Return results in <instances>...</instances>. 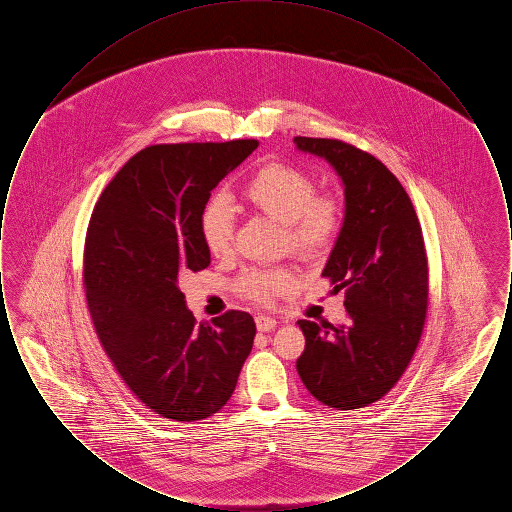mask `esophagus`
I'll return each instance as SVG.
<instances>
[{
    "mask_svg": "<svg viewBox=\"0 0 512 512\" xmlns=\"http://www.w3.org/2000/svg\"><path fill=\"white\" fill-rule=\"evenodd\" d=\"M255 324H257V330H259V332H270V330L276 326V320L272 317L259 315V317H255Z\"/></svg>",
    "mask_w": 512,
    "mask_h": 512,
    "instance_id": "esophagus-1",
    "label": "esophagus"
}]
</instances>
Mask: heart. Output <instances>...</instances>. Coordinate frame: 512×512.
Returning a JSON list of instances; mask_svg holds the SVG:
<instances>
[{
	"instance_id": "1",
	"label": "heart",
	"mask_w": 512,
	"mask_h": 512,
	"mask_svg": "<svg viewBox=\"0 0 512 512\" xmlns=\"http://www.w3.org/2000/svg\"><path fill=\"white\" fill-rule=\"evenodd\" d=\"M242 197L251 209L282 224L288 247L303 259L324 255L340 234L343 224L340 199L317 194L315 178L292 165L268 163L245 184ZM199 234L213 257L230 253L234 220L222 197H213L201 209ZM293 286L295 272L290 267L249 270L240 280L245 297L263 305L290 292Z\"/></svg>"
}]
</instances>
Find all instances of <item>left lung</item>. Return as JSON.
<instances>
[{
	"instance_id": "obj_1",
	"label": "left lung",
	"mask_w": 512,
	"mask_h": 512,
	"mask_svg": "<svg viewBox=\"0 0 512 512\" xmlns=\"http://www.w3.org/2000/svg\"><path fill=\"white\" fill-rule=\"evenodd\" d=\"M341 176L345 217L322 270L345 290L340 326L299 320L297 372L320 403L363 409L397 384L413 359L428 311V257L411 197L374 155L330 138L295 136Z\"/></svg>"
}]
</instances>
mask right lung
Segmentation results:
<instances>
[{"instance_id": "1", "label": "right lung", "mask_w": 512, "mask_h": 512, "mask_svg": "<svg viewBox=\"0 0 512 512\" xmlns=\"http://www.w3.org/2000/svg\"><path fill=\"white\" fill-rule=\"evenodd\" d=\"M257 140L138 151L99 195L84 244L88 311L109 361L149 411L203 420L232 397L255 322L226 311L197 324L178 276L209 267L199 215Z\"/></svg>"}]
</instances>
